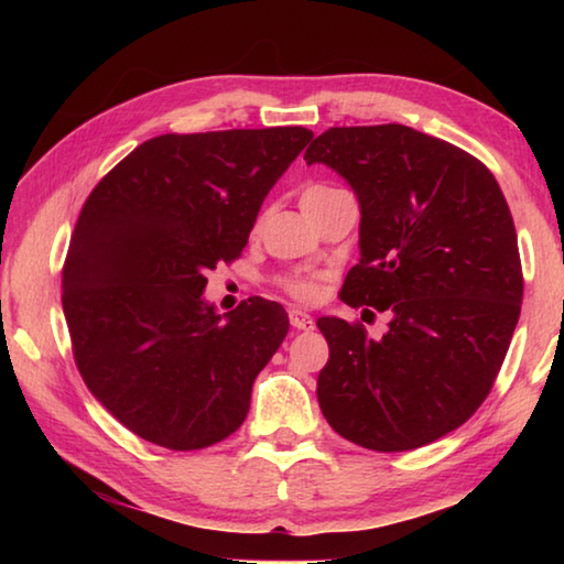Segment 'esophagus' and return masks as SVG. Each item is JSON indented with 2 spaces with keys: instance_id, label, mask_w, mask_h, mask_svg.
<instances>
[{
  "instance_id": "1",
  "label": "esophagus",
  "mask_w": 564,
  "mask_h": 564,
  "mask_svg": "<svg viewBox=\"0 0 564 564\" xmlns=\"http://www.w3.org/2000/svg\"><path fill=\"white\" fill-rule=\"evenodd\" d=\"M289 318H291V326L295 330H311L313 328V318L305 311H301V308H291L289 311Z\"/></svg>"
}]
</instances>
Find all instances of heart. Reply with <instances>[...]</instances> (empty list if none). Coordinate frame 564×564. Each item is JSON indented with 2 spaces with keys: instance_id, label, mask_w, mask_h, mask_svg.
<instances>
[{
  "instance_id": "b5f03b06",
  "label": "heart",
  "mask_w": 564,
  "mask_h": 564,
  "mask_svg": "<svg viewBox=\"0 0 564 564\" xmlns=\"http://www.w3.org/2000/svg\"><path fill=\"white\" fill-rule=\"evenodd\" d=\"M323 191H328V186H308L303 191L301 202H303V198L318 196V194H323ZM279 283H281V289L295 301H311L313 295H316V289H318L316 279H311V275H285V279H281Z\"/></svg>"
}]
</instances>
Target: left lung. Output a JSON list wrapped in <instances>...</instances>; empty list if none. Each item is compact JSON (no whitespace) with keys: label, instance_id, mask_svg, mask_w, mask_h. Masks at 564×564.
Returning <instances> with one entry per match:
<instances>
[{"label":"left lung","instance_id":"1","mask_svg":"<svg viewBox=\"0 0 564 564\" xmlns=\"http://www.w3.org/2000/svg\"><path fill=\"white\" fill-rule=\"evenodd\" d=\"M303 159L338 171L360 204L340 301L390 318L383 338L318 318L321 410L360 447L415 451L482 405L510 348L524 281L508 202L482 161L403 123L333 127Z\"/></svg>","mask_w":564,"mask_h":564}]
</instances>
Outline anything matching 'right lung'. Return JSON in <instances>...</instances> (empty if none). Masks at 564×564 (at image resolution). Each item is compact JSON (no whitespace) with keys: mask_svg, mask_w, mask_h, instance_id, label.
Here are the masks:
<instances>
[{"mask_svg":"<svg viewBox=\"0 0 564 564\" xmlns=\"http://www.w3.org/2000/svg\"><path fill=\"white\" fill-rule=\"evenodd\" d=\"M313 131L161 133L121 159L76 218L62 305L94 398L144 441L202 451L236 433L289 333L283 305L221 316L206 273L248 243L261 204Z\"/></svg>","mask_w":564,"mask_h":564,"instance_id":"right-lung-1","label":"right lung"}]
</instances>
